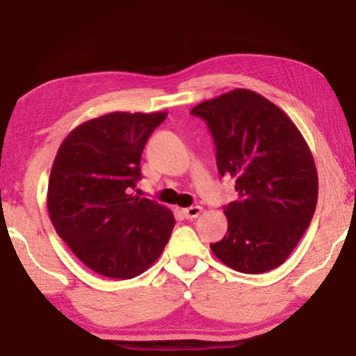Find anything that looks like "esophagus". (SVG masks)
Segmentation results:
<instances>
[{
	"label": "esophagus",
	"instance_id": "esophagus-1",
	"mask_svg": "<svg viewBox=\"0 0 356 356\" xmlns=\"http://www.w3.org/2000/svg\"><path fill=\"white\" fill-rule=\"evenodd\" d=\"M201 212H202V207L201 206H193V207L182 209V213L185 215V218H188V220L197 218V216L201 215Z\"/></svg>",
	"mask_w": 356,
	"mask_h": 356
}]
</instances>
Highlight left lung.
Segmentation results:
<instances>
[{"label":"left lung","mask_w":356,"mask_h":356,"mask_svg":"<svg viewBox=\"0 0 356 356\" xmlns=\"http://www.w3.org/2000/svg\"><path fill=\"white\" fill-rule=\"evenodd\" d=\"M212 134L221 176L236 179L227 236L210 245L242 273L270 272L291 256L314 215V159L291 118L261 94L236 89L190 111Z\"/></svg>","instance_id":"left-lung-1"}]
</instances>
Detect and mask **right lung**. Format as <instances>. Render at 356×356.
Returning <instances> with one entry per match:
<instances>
[{
	"mask_svg": "<svg viewBox=\"0 0 356 356\" xmlns=\"http://www.w3.org/2000/svg\"><path fill=\"white\" fill-rule=\"evenodd\" d=\"M166 113H110L78 125L53 161L47 206L58 236L108 278L130 280L152 265L176 220L165 206L131 195L141 154Z\"/></svg>",
	"mask_w": 356,
	"mask_h": 356,
	"instance_id": "1",
	"label": "right lung"
}]
</instances>
